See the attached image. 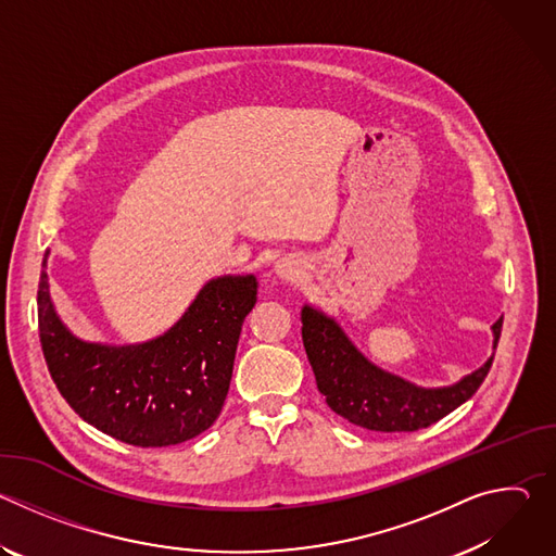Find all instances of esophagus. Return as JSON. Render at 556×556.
<instances>
[{"label": "esophagus", "instance_id": "1", "mask_svg": "<svg viewBox=\"0 0 556 556\" xmlns=\"http://www.w3.org/2000/svg\"><path fill=\"white\" fill-rule=\"evenodd\" d=\"M277 275H279L281 279H292V277H294V266H292V262L281 260V262L277 264Z\"/></svg>", "mask_w": 556, "mask_h": 556}]
</instances>
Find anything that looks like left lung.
Listing matches in <instances>:
<instances>
[{"instance_id": "8db88e82", "label": "left lung", "mask_w": 556, "mask_h": 556, "mask_svg": "<svg viewBox=\"0 0 556 556\" xmlns=\"http://www.w3.org/2000/svg\"><path fill=\"white\" fill-rule=\"evenodd\" d=\"M301 337L312 365L316 387L328 407L356 427L382 433L427 429L480 389L493 356L459 382L442 389H425L371 365L343 334V330L312 307L301 309ZM502 319L493 326L497 348Z\"/></svg>"}]
</instances>
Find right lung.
Returning <instances> with one entry per match:
<instances>
[{
	"label": "right lung",
	"instance_id": "1",
	"mask_svg": "<svg viewBox=\"0 0 556 556\" xmlns=\"http://www.w3.org/2000/svg\"><path fill=\"white\" fill-rule=\"evenodd\" d=\"M43 257L37 290L39 337L65 403L99 431L131 446H172L206 431L219 416L257 279L208 281L182 319L142 345L76 339L50 299Z\"/></svg>",
	"mask_w": 556,
	"mask_h": 556
}]
</instances>
